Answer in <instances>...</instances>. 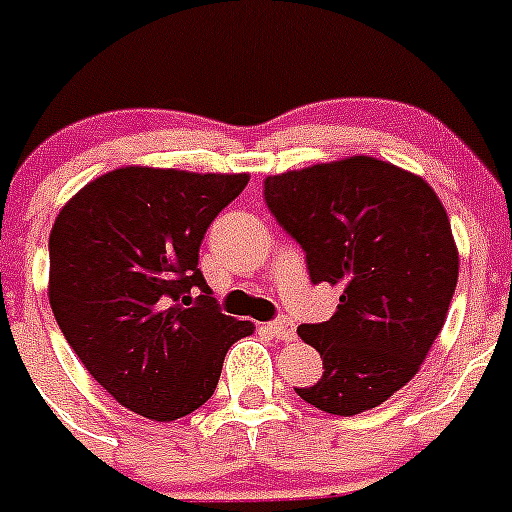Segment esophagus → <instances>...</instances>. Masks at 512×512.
Instances as JSON below:
<instances>
[{
  "mask_svg": "<svg viewBox=\"0 0 512 512\" xmlns=\"http://www.w3.org/2000/svg\"><path fill=\"white\" fill-rule=\"evenodd\" d=\"M266 330H269V333H271V336H274V338H279V341H292V338L297 336L295 320H289V318L274 320V323L266 325Z\"/></svg>",
  "mask_w": 512,
  "mask_h": 512,
  "instance_id": "obj_1",
  "label": "esophagus"
}]
</instances>
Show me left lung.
Segmentation results:
<instances>
[{
  "instance_id": "1",
  "label": "left lung",
  "mask_w": 512,
  "mask_h": 512,
  "mask_svg": "<svg viewBox=\"0 0 512 512\" xmlns=\"http://www.w3.org/2000/svg\"><path fill=\"white\" fill-rule=\"evenodd\" d=\"M264 200L305 248L312 284L341 289L333 318L297 328L323 377L295 392L330 415L377 408L420 372L449 315L459 251L438 194L361 153L266 176Z\"/></svg>"
}]
</instances>
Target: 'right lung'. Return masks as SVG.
I'll list each match as a JSON object with an SVG mask.
<instances>
[{"instance_id":"right-lung-1","label":"right lung","mask_w":512,"mask_h":512,"mask_svg":"<svg viewBox=\"0 0 512 512\" xmlns=\"http://www.w3.org/2000/svg\"><path fill=\"white\" fill-rule=\"evenodd\" d=\"M248 174L120 166L79 189L51 230L48 300L87 372L122 408L171 423L212 397L251 320L223 315L200 264L207 228Z\"/></svg>"}]
</instances>
